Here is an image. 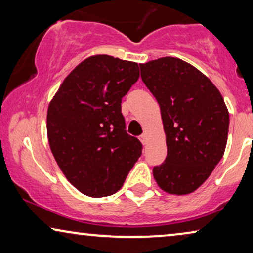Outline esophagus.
I'll return each instance as SVG.
<instances>
[{"instance_id":"1","label":"esophagus","mask_w":253,"mask_h":253,"mask_svg":"<svg viewBox=\"0 0 253 253\" xmlns=\"http://www.w3.org/2000/svg\"><path fill=\"white\" fill-rule=\"evenodd\" d=\"M139 139H140L141 143H143V144L145 145V144L147 143V134H146V133H143V134H141V136H140Z\"/></svg>"}]
</instances>
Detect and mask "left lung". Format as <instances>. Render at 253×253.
<instances>
[{"label": "left lung", "mask_w": 253, "mask_h": 253, "mask_svg": "<svg viewBox=\"0 0 253 253\" xmlns=\"http://www.w3.org/2000/svg\"><path fill=\"white\" fill-rule=\"evenodd\" d=\"M139 65L160 106L167 144L165 162L153 168L154 179L165 192L189 195L223 157L229 112L216 86L188 62L161 57Z\"/></svg>", "instance_id": "1"}]
</instances>
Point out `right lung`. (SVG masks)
<instances>
[{"label": "right lung", "mask_w": 253, "mask_h": 253, "mask_svg": "<svg viewBox=\"0 0 253 253\" xmlns=\"http://www.w3.org/2000/svg\"><path fill=\"white\" fill-rule=\"evenodd\" d=\"M139 78L136 62L93 55L62 83L47 112L51 153L82 193L100 198L122 188L141 155V144L126 131L121 102Z\"/></svg>", "instance_id": "add662e5"}]
</instances>
